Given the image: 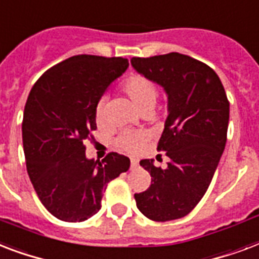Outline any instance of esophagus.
I'll list each match as a JSON object with an SVG mask.
<instances>
[{"instance_id": "1", "label": "esophagus", "mask_w": 259, "mask_h": 259, "mask_svg": "<svg viewBox=\"0 0 259 259\" xmlns=\"http://www.w3.org/2000/svg\"><path fill=\"white\" fill-rule=\"evenodd\" d=\"M138 165H139V161H138L136 158H132V159H131V169H135V167H138Z\"/></svg>"}]
</instances>
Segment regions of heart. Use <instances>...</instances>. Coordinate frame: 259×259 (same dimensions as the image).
I'll use <instances>...</instances> for the list:
<instances>
[{"label": "heart", "mask_w": 259, "mask_h": 259, "mask_svg": "<svg viewBox=\"0 0 259 259\" xmlns=\"http://www.w3.org/2000/svg\"><path fill=\"white\" fill-rule=\"evenodd\" d=\"M123 90L142 113L151 111L159 96L157 83L142 74H134L131 77H128L123 83ZM94 123L100 130L107 127L104 98L98 100L96 104ZM147 139L148 134L146 131H124L117 136L116 147L128 154H135L142 150Z\"/></svg>", "instance_id": "obj_1"}]
</instances>
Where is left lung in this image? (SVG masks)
<instances>
[{"instance_id":"obj_1","label":"left lung","mask_w":259,"mask_h":259,"mask_svg":"<svg viewBox=\"0 0 259 259\" xmlns=\"http://www.w3.org/2000/svg\"><path fill=\"white\" fill-rule=\"evenodd\" d=\"M138 73L157 82L169 98V116L158 151L170 158L166 169L142 159L151 185L135 193L136 206L154 222L184 218L211 184L227 142L230 102L218 74L205 63L178 53L132 58Z\"/></svg>"}]
</instances>
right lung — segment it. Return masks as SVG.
Instances as JSON below:
<instances>
[{
    "instance_id": "obj_1",
    "label": "right lung",
    "mask_w": 259,
    "mask_h": 259,
    "mask_svg": "<svg viewBox=\"0 0 259 259\" xmlns=\"http://www.w3.org/2000/svg\"><path fill=\"white\" fill-rule=\"evenodd\" d=\"M127 58L75 55L48 69L29 92L23 117L28 176L57 219L77 223L96 215L108 182L130 169V158L109 152L86 159L85 142L97 128L94 108Z\"/></svg>"
}]
</instances>
